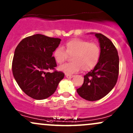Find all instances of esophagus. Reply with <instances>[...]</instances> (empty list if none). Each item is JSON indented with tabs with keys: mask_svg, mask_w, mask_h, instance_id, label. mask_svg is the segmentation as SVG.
Wrapping results in <instances>:
<instances>
[{
	"mask_svg": "<svg viewBox=\"0 0 133 133\" xmlns=\"http://www.w3.org/2000/svg\"><path fill=\"white\" fill-rule=\"evenodd\" d=\"M65 76H66L67 78H73L74 76H72V75H68V74H66V75H65Z\"/></svg>",
	"mask_w": 133,
	"mask_h": 133,
	"instance_id": "esophagus-1",
	"label": "esophagus"
}]
</instances>
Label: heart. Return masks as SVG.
<instances>
[{"label": "heart", "instance_id": "obj_1", "mask_svg": "<svg viewBox=\"0 0 133 133\" xmlns=\"http://www.w3.org/2000/svg\"><path fill=\"white\" fill-rule=\"evenodd\" d=\"M100 48L93 42L79 38L68 41L62 47H57L53 53L55 62L61 64L72 55L70 63L64 64L59 67V71L65 74H73L82 68L83 71H88L97 65L100 57Z\"/></svg>", "mask_w": 133, "mask_h": 133}]
</instances>
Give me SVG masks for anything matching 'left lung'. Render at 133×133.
<instances>
[{"label": "left lung", "mask_w": 133, "mask_h": 133, "mask_svg": "<svg viewBox=\"0 0 133 133\" xmlns=\"http://www.w3.org/2000/svg\"><path fill=\"white\" fill-rule=\"evenodd\" d=\"M98 40L100 57L95 67L84 76V82L77 93L88 101H96L114 88L119 75V59L112 42L101 33H93Z\"/></svg>", "instance_id": "left-lung-1"}]
</instances>
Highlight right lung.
<instances>
[{"mask_svg":"<svg viewBox=\"0 0 133 133\" xmlns=\"http://www.w3.org/2000/svg\"><path fill=\"white\" fill-rule=\"evenodd\" d=\"M61 41L36 34L22 40L16 48L13 76L20 88L32 98L43 100L50 97L64 78L61 71L47 72L57 66L52 54Z\"/></svg>","mask_w":133,"mask_h":133,"instance_id":"right-lung-1","label":"right lung"}]
</instances>
